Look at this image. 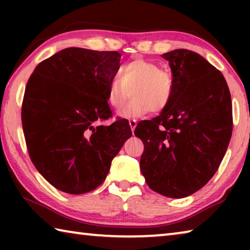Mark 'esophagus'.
Here are the masks:
<instances>
[{"label": "esophagus", "instance_id": "34e87169", "mask_svg": "<svg viewBox=\"0 0 250 250\" xmlns=\"http://www.w3.org/2000/svg\"><path fill=\"white\" fill-rule=\"evenodd\" d=\"M129 125H130V128H131V130H132V132H134L135 126H137V125H138L137 120H129Z\"/></svg>", "mask_w": 250, "mask_h": 250}]
</instances>
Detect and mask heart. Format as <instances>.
Wrapping results in <instances>:
<instances>
[{"label": "heart", "mask_w": 250, "mask_h": 250, "mask_svg": "<svg viewBox=\"0 0 250 250\" xmlns=\"http://www.w3.org/2000/svg\"><path fill=\"white\" fill-rule=\"evenodd\" d=\"M172 76L154 62L135 58L121 67L120 78H113L108 87V103L119 109L132 92L133 99L118 111L122 119H137L167 107L173 95Z\"/></svg>", "instance_id": "obj_1"}]
</instances>
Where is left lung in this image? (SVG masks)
Returning a JSON list of instances; mask_svg holds the SVG:
<instances>
[{
  "label": "left lung",
  "mask_w": 250,
  "mask_h": 250,
  "mask_svg": "<svg viewBox=\"0 0 250 250\" xmlns=\"http://www.w3.org/2000/svg\"><path fill=\"white\" fill-rule=\"evenodd\" d=\"M162 57L172 71V99L160 116L139 122L134 134L145 145L140 168L149 188L183 198L213 177L226 153L230 92L221 71L197 53L174 49Z\"/></svg>",
  "instance_id": "8db88e82"
}]
</instances>
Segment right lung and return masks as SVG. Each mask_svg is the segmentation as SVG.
Returning a JSON list of instances; mask_svg holds the SVG:
<instances>
[{
  "label": "right lung",
  "mask_w": 250,
  "mask_h": 250,
  "mask_svg": "<svg viewBox=\"0 0 250 250\" xmlns=\"http://www.w3.org/2000/svg\"><path fill=\"white\" fill-rule=\"evenodd\" d=\"M120 58L118 52L65 48L37 65L28 79L22 105L27 150L59 191L78 195L98 188L132 135L125 119L99 125L112 117L108 87Z\"/></svg>",
  "instance_id": "obj_1"
}]
</instances>
